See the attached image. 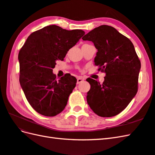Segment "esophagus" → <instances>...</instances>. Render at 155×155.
Listing matches in <instances>:
<instances>
[{
    "instance_id": "obj_1",
    "label": "esophagus",
    "mask_w": 155,
    "mask_h": 155,
    "mask_svg": "<svg viewBox=\"0 0 155 155\" xmlns=\"http://www.w3.org/2000/svg\"><path fill=\"white\" fill-rule=\"evenodd\" d=\"M84 81V78H78V79H77V84H80V83H81L82 81Z\"/></svg>"
}]
</instances>
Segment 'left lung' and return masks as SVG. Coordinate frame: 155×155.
Segmentation results:
<instances>
[{
    "label": "left lung",
    "instance_id": "obj_1",
    "mask_svg": "<svg viewBox=\"0 0 155 155\" xmlns=\"http://www.w3.org/2000/svg\"><path fill=\"white\" fill-rule=\"evenodd\" d=\"M97 49L95 65L106 74L103 84L87 79L91 89L87 101L101 117L114 116L125 109L138 90L141 62L131 41L111 26L103 25L82 37Z\"/></svg>",
    "mask_w": 155,
    "mask_h": 155
}]
</instances>
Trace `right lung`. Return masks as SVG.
Segmentation results:
<instances>
[{
    "instance_id": "obj_1",
    "label": "right lung",
    "mask_w": 155,
    "mask_h": 155,
    "mask_svg": "<svg viewBox=\"0 0 155 155\" xmlns=\"http://www.w3.org/2000/svg\"><path fill=\"white\" fill-rule=\"evenodd\" d=\"M85 32L51 25L33 32L18 54L20 83L32 108L45 116H54L67 104L77 80L70 74L56 80L52 69Z\"/></svg>"
}]
</instances>
